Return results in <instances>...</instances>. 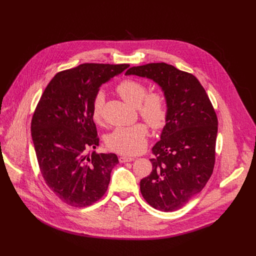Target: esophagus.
I'll return each instance as SVG.
<instances>
[{"mask_svg": "<svg viewBox=\"0 0 256 256\" xmlns=\"http://www.w3.org/2000/svg\"><path fill=\"white\" fill-rule=\"evenodd\" d=\"M118 160H120V163H126V162L134 161V158H132V157H128V156H120V157H118Z\"/></svg>", "mask_w": 256, "mask_h": 256, "instance_id": "obj_1", "label": "esophagus"}]
</instances>
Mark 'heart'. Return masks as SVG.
<instances>
[{
	"label": "heart",
	"instance_id": "heart-1",
	"mask_svg": "<svg viewBox=\"0 0 256 256\" xmlns=\"http://www.w3.org/2000/svg\"><path fill=\"white\" fill-rule=\"evenodd\" d=\"M116 90L128 104L136 106L140 116L154 130L162 128L168 120L169 104L166 95L161 91L147 93V87L138 80L128 78L120 81ZM104 95L97 92L91 102V116L96 124L103 120ZM149 136L148 126L138 122L130 126L114 128L106 136V146L109 150L122 155H134L142 151Z\"/></svg>",
	"mask_w": 256,
	"mask_h": 256
}]
</instances>
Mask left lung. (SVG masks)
<instances>
[{"mask_svg": "<svg viewBox=\"0 0 256 256\" xmlns=\"http://www.w3.org/2000/svg\"><path fill=\"white\" fill-rule=\"evenodd\" d=\"M126 75L152 79L167 97L169 116L152 148L153 170L140 182L142 198L162 212L186 204L204 188L216 161L218 118L200 81L165 62L130 68Z\"/></svg>", "mask_w": 256, "mask_h": 256, "instance_id": "8db88e82", "label": "left lung"}]
</instances>
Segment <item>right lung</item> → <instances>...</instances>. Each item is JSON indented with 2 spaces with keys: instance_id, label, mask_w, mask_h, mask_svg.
I'll return each instance as SVG.
<instances>
[{
  "instance_id": "1",
  "label": "right lung",
  "mask_w": 256,
  "mask_h": 256,
  "mask_svg": "<svg viewBox=\"0 0 256 256\" xmlns=\"http://www.w3.org/2000/svg\"><path fill=\"white\" fill-rule=\"evenodd\" d=\"M128 64H82L56 72L44 89L31 120V136L40 173L64 202L85 208L106 192L116 154H99L91 102L99 87Z\"/></svg>"
}]
</instances>
